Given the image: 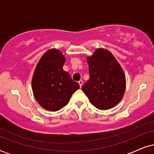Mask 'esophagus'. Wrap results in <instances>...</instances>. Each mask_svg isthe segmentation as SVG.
I'll use <instances>...</instances> for the list:
<instances>
[{
    "label": "esophagus",
    "instance_id": "1",
    "mask_svg": "<svg viewBox=\"0 0 154 154\" xmlns=\"http://www.w3.org/2000/svg\"><path fill=\"white\" fill-rule=\"evenodd\" d=\"M78 83H79V87H82V85H83V81L82 80H79L78 82Z\"/></svg>",
    "mask_w": 154,
    "mask_h": 154
}]
</instances>
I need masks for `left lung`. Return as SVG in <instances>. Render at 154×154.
I'll return each instance as SVG.
<instances>
[{"label": "left lung", "instance_id": "obj_1", "mask_svg": "<svg viewBox=\"0 0 154 154\" xmlns=\"http://www.w3.org/2000/svg\"><path fill=\"white\" fill-rule=\"evenodd\" d=\"M89 79L82 89L89 101L100 110L110 109L121 101L126 80L121 66L111 54L98 48L87 58Z\"/></svg>", "mask_w": 154, "mask_h": 154}]
</instances>
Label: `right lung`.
Returning <instances> with one entry per match:
<instances>
[{
	"label": "right lung",
	"mask_w": 154,
	"mask_h": 154,
	"mask_svg": "<svg viewBox=\"0 0 154 154\" xmlns=\"http://www.w3.org/2000/svg\"><path fill=\"white\" fill-rule=\"evenodd\" d=\"M65 57L60 51L51 49L36 65L32 85L34 97L43 108L56 111L66 105L79 85L63 70Z\"/></svg>",
	"instance_id": "add662e5"
}]
</instances>
